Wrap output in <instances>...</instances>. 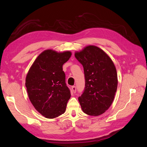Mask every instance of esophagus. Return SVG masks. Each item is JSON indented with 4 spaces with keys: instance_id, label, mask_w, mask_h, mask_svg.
Instances as JSON below:
<instances>
[{
    "instance_id": "obj_1",
    "label": "esophagus",
    "mask_w": 147,
    "mask_h": 147,
    "mask_svg": "<svg viewBox=\"0 0 147 147\" xmlns=\"http://www.w3.org/2000/svg\"><path fill=\"white\" fill-rule=\"evenodd\" d=\"M72 91L74 93L76 92V91H77L76 86H72Z\"/></svg>"
}]
</instances>
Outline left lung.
<instances>
[{
	"instance_id": "left-lung-1",
	"label": "left lung",
	"mask_w": 147,
	"mask_h": 147,
	"mask_svg": "<svg viewBox=\"0 0 147 147\" xmlns=\"http://www.w3.org/2000/svg\"><path fill=\"white\" fill-rule=\"evenodd\" d=\"M75 56L83 65L85 87L78 100L84 113L99 116L107 110L117 90V70L110 57L100 48L90 45Z\"/></svg>"
}]
</instances>
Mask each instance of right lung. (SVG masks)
I'll return each instance as SVG.
<instances>
[{
    "label": "right lung",
    "mask_w": 147,
    "mask_h": 147,
    "mask_svg": "<svg viewBox=\"0 0 147 147\" xmlns=\"http://www.w3.org/2000/svg\"><path fill=\"white\" fill-rule=\"evenodd\" d=\"M71 55L70 51H44L35 60L26 76L29 98L45 118H54L65 112L70 91L65 83L63 65Z\"/></svg>",
    "instance_id": "right-lung-1"
}]
</instances>
